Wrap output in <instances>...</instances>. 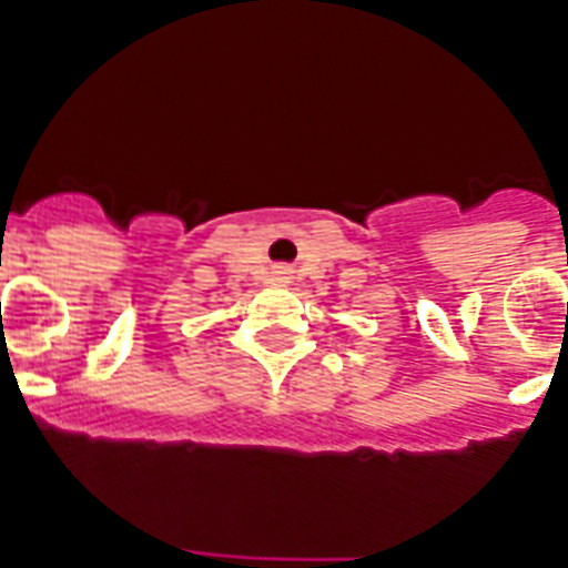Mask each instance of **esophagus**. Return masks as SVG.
Returning a JSON list of instances; mask_svg holds the SVG:
<instances>
[{
	"mask_svg": "<svg viewBox=\"0 0 568 568\" xmlns=\"http://www.w3.org/2000/svg\"><path fill=\"white\" fill-rule=\"evenodd\" d=\"M276 276H283V280H285V276H288V271H285V268H280V271H276Z\"/></svg>",
	"mask_w": 568,
	"mask_h": 568,
	"instance_id": "esophagus-1",
	"label": "esophagus"
}]
</instances>
